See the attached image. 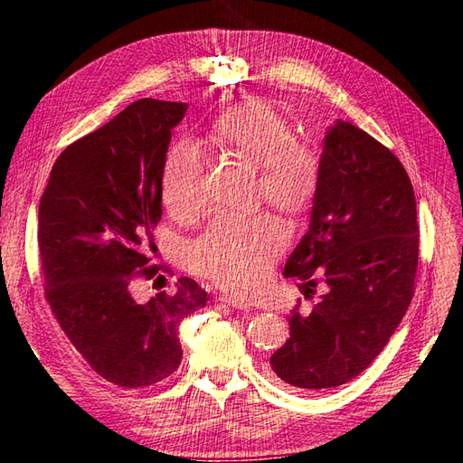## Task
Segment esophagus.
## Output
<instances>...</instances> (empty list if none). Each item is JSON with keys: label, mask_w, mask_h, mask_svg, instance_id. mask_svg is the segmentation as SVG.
<instances>
[{"label": "esophagus", "mask_w": 463, "mask_h": 463, "mask_svg": "<svg viewBox=\"0 0 463 463\" xmlns=\"http://www.w3.org/2000/svg\"><path fill=\"white\" fill-rule=\"evenodd\" d=\"M220 303H223V305L232 307V309H235V311H250V307H249V305H245V303H240V301H235V299L228 298V296L220 298Z\"/></svg>", "instance_id": "esophagus-1"}]
</instances>
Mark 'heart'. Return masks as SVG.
<instances>
[{
	"label": "heart",
	"mask_w": 463,
	"mask_h": 463,
	"mask_svg": "<svg viewBox=\"0 0 463 463\" xmlns=\"http://www.w3.org/2000/svg\"><path fill=\"white\" fill-rule=\"evenodd\" d=\"M206 141L237 160L257 165L255 201L266 203L291 222L313 208L322 156L317 145L296 137L289 119L274 104L250 100L213 121ZM162 201L170 216L193 220L204 206V156L179 138L164 154ZM286 232L272 214H223L214 218L187 247V266L213 279L237 299L260 296L276 259L286 249Z\"/></svg>",
	"instance_id": "1"
}]
</instances>
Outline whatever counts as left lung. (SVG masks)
Returning <instances> with one entry per match:
<instances>
[{
    "instance_id": "1",
    "label": "left lung",
    "mask_w": 463,
    "mask_h": 463,
    "mask_svg": "<svg viewBox=\"0 0 463 463\" xmlns=\"http://www.w3.org/2000/svg\"><path fill=\"white\" fill-rule=\"evenodd\" d=\"M415 193L396 154L338 121L326 133L311 228L284 274L323 296L289 317V340L270 367L289 386L330 390L365 371L396 332L415 293Z\"/></svg>"
}]
</instances>
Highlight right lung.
Masks as SVG:
<instances>
[{
  "instance_id": "add662e5",
  "label": "right lung",
  "mask_w": 463,
  "mask_h": 463,
  "mask_svg": "<svg viewBox=\"0 0 463 463\" xmlns=\"http://www.w3.org/2000/svg\"><path fill=\"white\" fill-rule=\"evenodd\" d=\"M185 111L184 102H133L60 154L40 199L38 249L52 315L90 369L123 388L152 386L181 365V320L208 301L185 276L174 296L160 291L146 303L131 296L135 279L162 278L150 264L162 220L160 172Z\"/></svg>"
}]
</instances>
